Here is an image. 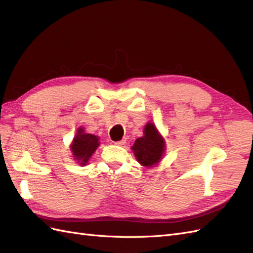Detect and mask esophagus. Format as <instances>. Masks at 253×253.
Returning a JSON list of instances; mask_svg holds the SVG:
<instances>
[{"label":"esophagus","mask_w":253,"mask_h":253,"mask_svg":"<svg viewBox=\"0 0 253 253\" xmlns=\"http://www.w3.org/2000/svg\"><path fill=\"white\" fill-rule=\"evenodd\" d=\"M126 139H122V140H119V141H116L115 142V145H117V146H122V145H125L126 143Z\"/></svg>","instance_id":"1"}]
</instances>
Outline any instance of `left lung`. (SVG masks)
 <instances>
[{
	"instance_id": "8db88e82",
	"label": "left lung",
	"mask_w": 253,
	"mask_h": 253,
	"mask_svg": "<svg viewBox=\"0 0 253 253\" xmlns=\"http://www.w3.org/2000/svg\"><path fill=\"white\" fill-rule=\"evenodd\" d=\"M132 150L136 160L142 166L153 167L158 165L165 152V140L155 126L148 122L143 129V136L135 140Z\"/></svg>"
}]
</instances>
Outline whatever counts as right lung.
I'll return each mask as SVG.
<instances>
[{
    "mask_svg": "<svg viewBox=\"0 0 253 253\" xmlns=\"http://www.w3.org/2000/svg\"><path fill=\"white\" fill-rule=\"evenodd\" d=\"M99 137L92 134H87L84 132L83 127H79L76 137L70 146L73 159L76 160L80 165H86L99 147Z\"/></svg>",
    "mask_w": 253,
    "mask_h": 253,
    "instance_id": "1",
    "label": "right lung"
}]
</instances>
